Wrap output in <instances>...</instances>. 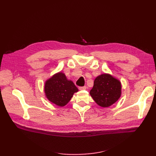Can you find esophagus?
<instances>
[{
  "label": "esophagus",
  "mask_w": 156,
  "mask_h": 156,
  "mask_svg": "<svg viewBox=\"0 0 156 156\" xmlns=\"http://www.w3.org/2000/svg\"><path fill=\"white\" fill-rule=\"evenodd\" d=\"M79 89L81 90H86L87 89V87L84 86V87H80Z\"/></svg>",
  "instance_id": "34e87169"
}]
</instances>
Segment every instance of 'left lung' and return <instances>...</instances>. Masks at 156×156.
I'll use <instances>...</instances> for the list:
<instances>
[{"mask_svg":"<svg viewBox=\"0 0 156 156\" xmlns=\"http://www.w3.org/2000/svg\"><path fill=\"white\" fill-rule=\"evenodd\" d=\"M90 94L99 105L102 108L109 107L121 97V82L109 74H102L95 79Z\"/></svg>","mask_w":156,"mask_h":156,"instance_id":"8db88e82","label":"left lung"}]
</instances>
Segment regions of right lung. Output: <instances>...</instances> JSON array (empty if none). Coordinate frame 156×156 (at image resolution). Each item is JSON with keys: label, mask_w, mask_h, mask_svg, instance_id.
<instances>
[{"label": "right lung", "mask_w": 156, "mask_h": 156, "mask_svg": "<svg viewBox=\"0 0 156 156\" xmlns=\"http://www.w3.org/2000/svg\"><path fill=\"white\" fill-rule=\"evenodd\" d=\"M44 91L49 101L62 107L69 102L78 89L71 80L67 79L64 73L59 72L45 81Z\"/></svg>", "instance_id": "right-lung-1"}]
</instances>
